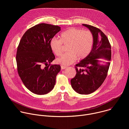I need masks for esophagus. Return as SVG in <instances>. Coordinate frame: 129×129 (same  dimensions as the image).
<instances>
[{
    "mask_svg": "<svg viewBox=\"0 0 129 129\" xmlns=\"http://www.w3.org/2000/svg\"><path fill=\"white\" fill-rule=\"evenodd\" d=\"M61 68L62 69H66V68H67V66H61Z\"/></svg>",
    "mask_w": 129,
    "mask_h": 129,
    "instance_id": "34e87169",
    "label": "esophagus"
}]
</instances>
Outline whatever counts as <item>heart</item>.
Listing matches in <instances>:
<instances>
[{
  "label": "heart",
  "instance_id": "1",
  "mask_svg": "<svg viewBox=\"0 0 129 129\" xmlns=\"http://www.w3.org/2000/svg\"><path fill=\"white\" fill-rule=\"evenodd\" d=\"M93 42L90 31L77 28H70L61 34V39L53 37L49 43L51 50L57 56L62 52V44L70 43L68 52L63 54L56 60L57 63L67 66L74 62L77 58L81 60L90 53Z\"/></svg>",
  "mask_w": 129,
  "mask_h": 129
}]
</instances>
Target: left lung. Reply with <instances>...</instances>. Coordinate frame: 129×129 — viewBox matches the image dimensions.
<instances>
[{
	"mask_svg": "<svg viewBox=\"0 0 129 129\" xmlns=\"http://www.w3.org/2000/svg\"><path fill=\"white\" fill-rule=\"evenodd\" d=\"M93 36L92 48L88 56L76 65V75L71 80V87L81 94H89L96 90L107 76L111 58V45L107 36L100 29L85 24ZM108 60L104 61L99 59ZM77 67L81 68L78 69Z\"/></svg>",
	"mask_w": 129,
	"mask_h": 129,
	"instance_id": "1",
	"label": "left lung"
}]
</instances>
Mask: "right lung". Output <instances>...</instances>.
<instances>
[{
	"mask_svg": "<svg viewBox=\"0 0 129 129\" xmlns=\"http://www.w3.org/2000/svg\"><path fill=\"white\" fill-rule=\"evenodd\" d=\"M61 27L40 23L28 29L17 48L16 62L18 74L31 92L43 95L50 92L61 70L59 65H50L55 59L49 43Z\"/></svg>",
	"mask_w": 129,
	"mask_h": 129,
	"instance_id": "add662e5",
	"label": "right lung"
}]
</instances>
